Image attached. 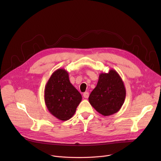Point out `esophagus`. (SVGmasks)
Instances as JSON below:
<instances>
[{
    "label": "esophagus",
    "mask_w": 161,
    "mask_h": 161,
    "mask_svg": "<svg viewBox=\"0 0 161 161\" xmlns=\"http://www.w3.org/2000/svg\"><path fill=\"white\" fill-rule=\"evenodd\" d=\"M83 97H84L85 98H86V99L88 98V97H89V93L88 92H85V93L83 94Z\"/></svg>",
    "instance_id": "esophagus-1"
}]
</instances>
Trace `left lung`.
I'll return each mask as SVG.
<instances>
[{
	"label": "left lung",
	"instance_id": "1",
	"mask_svg": "<svg viewBox=\"0 0 161 161\" xmlns=\"http://www.w3.org/2000/svg\"><path fill=\"white\" fill-rule=\"evenodd\" d=\"M126 96L124 82L114 69L99 75L96 88L90 93L88 101L97 112L104 116L117 113L122 106Z\"/></svg>",
	"mask_w": 161,
	"mask_h": 161
}]
</instances>
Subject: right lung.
Masks as SVG:
<instances>
[{
  "label": "right lung",
  "mask_w": 161,
  "mask_h": 161,
  "mask_svg": "<svg viewBox=\"0 0 161 161\" xmlns=\"http://www.w3.org/2000/svg\"><path fill=\"white\" fill-rule=\"evenodd\" d=\"M81 99L66 70L58 69L53 73L44 88V102L52 114L62 121L70 119Z\"/></svg>",
  "instance_id": "right-lung-1"
}]
</instances>
